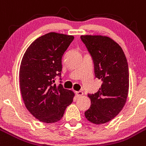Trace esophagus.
<instances>
[{
	"label": "esophagus",
	"instance_id": "esophagus-1",
	"mask_svg": "<svg viewBox=\"0 0 146 146\" xmlns=\"http://www.w3.org/2000/svg\"><path fill=\"white\" fill-rule=\"evenodd\" d=\"M76 94L77 96V97H80L83 95V92L82 91H78V92H76Z\"/></svg>",
	"mask_w": 146,
	"mask_h": 146
}]
</instances>
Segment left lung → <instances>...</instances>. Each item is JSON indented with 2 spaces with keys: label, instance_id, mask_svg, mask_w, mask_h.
<instances>
[{
  "label": "left lung",
  "instance_id": "left-lung-1",
  "mask_svg": "<svg viewBox=\"0 0 146 146\" xmlns=\"http://www.w3.org/2000/svg\"><path fill=\"white\" fill-rule=\"evenodd\" d=\"M81 40L91 55L95 77L101 80L99 91L88 94L91 106L85 117L100 125L113 119L122 110L129 92V68L123 50L109 37L81 36Z\"/></svg>",
  "mask_w": 146,
  "mask_h": 146
}]
</instances>
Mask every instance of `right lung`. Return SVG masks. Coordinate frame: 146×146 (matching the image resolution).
Returning <instances> with one entry per match:
<instances>
[{"label":"right lung","instance_id":"1","mask_svg":"<svg viewBox=\"0 0 146 146\" xmlns=\"http://www.w3.org/2000/svg\"><path fill=\"white\" fill-rule=\"evenodd\" d=\"M73 39V36L47 33L31 44L21 60L19 85L24 103L35 117L45 123L60 120L73 102V92L61 84H53L56 76L61 78V59Z\"/></svg>","mask_w":146,"mask_h":146}]
</instances>
